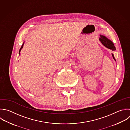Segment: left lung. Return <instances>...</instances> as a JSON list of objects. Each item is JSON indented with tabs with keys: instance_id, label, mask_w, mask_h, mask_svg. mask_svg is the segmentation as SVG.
Masks as SVG:
<instances>
[{
	"instance_id": "8db88e82",
	"label": "left lung",
	"mask_w": 130,
	"mask_h": 130,
	"mask_svg": "<svg viewBox=\"0 0 130 130\" xmlns=\"http://www.w3.org/2000/svg\"><path fill=\"white\" fill-rule=\"evenodd\" d=\"M99 40H100V41L101 42L102 44L104 46H105L106 48H107L109 49H111L112 51H115L116 50L115 47L114 46V44L112 43V42L111 40H110L109 39H108L105 36L100 35V38H99ZM112 54V56H113V59L116 61V60L115 59L114 55L113 54Z\"/></svg>"
}]
</instances>
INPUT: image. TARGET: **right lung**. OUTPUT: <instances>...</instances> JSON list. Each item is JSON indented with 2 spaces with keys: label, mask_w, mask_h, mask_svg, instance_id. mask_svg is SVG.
I'll return each instance as SVG.
<instances>
[{
  "label": "right lung",
  "mask_w": 130,
  "mask_h": 130,
  "mask_svg": "<svg viewBox=\"0 0 130 130\" xmlns=\"http://www.w3.org/2000/svg\"><path fill=\"white\" fill-rule=\"evenodd\" d=\"M24 42H23V44H22V46H21V48L20 49V50H19V55H20V51H21V50H22V49L23 48V45H24Z\"/></svg>",
  "instance_id": "right-lung-1"
}]
</instances>
